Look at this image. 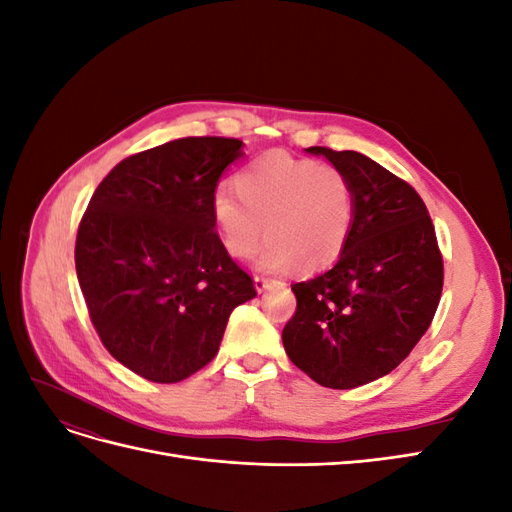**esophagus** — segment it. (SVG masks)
Returning a JSON list of instances; mask_svg holds the SVG:
<instances>
[{"label":"esophagus","instance_id":"1","mask_svg":"<svg viewBox=\"0 0 512 512\" xmlns=\"http://www.w3.org/2000/svg\"><path fill=\"white\" fill-rule=\"evenodd\" d=\"M277 282H273V280H269V277H262V275H256L254 277V288L258 290V292H265V290H269L271 286H275Z\"/></svg>","mask_w":512,"mask_h":512}]
</instances>
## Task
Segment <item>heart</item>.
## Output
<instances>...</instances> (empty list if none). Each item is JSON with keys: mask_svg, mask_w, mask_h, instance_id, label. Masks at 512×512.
I'll return each mask as SVG.
<instances>
[{"mask_svg": "<svg viewBox=\"0 0 512 512\" xmlns=\"http://www.w3.org/2000/svg\"><path fill=\"white\" fill-rule=\"evenodd\" d=\"M235 192L211 200L226 252L250 258L267 235L258 267L316 271L342 254L354 220V190L344 170L269 151L235 175Z\"/></svg>", "mask_w": 512, "mask_h": 512, "instance_id": "b5f03b06", "label": "heart"}]
</instances>
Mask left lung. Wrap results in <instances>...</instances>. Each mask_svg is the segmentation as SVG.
<instances>
[{"label":"left lung","instance_id":"1","mask_svg":"<svg viewBox=\"0 0 512 512\" xmlns=\"http://www.w3.org/2000/svg\"><path fill=\"white\" fill-rule=\"evenodd\" d=\"M344 170L354 220L333 269L292 284L288 359L329 389L374 382L406 359L436 314L444 265L423 198L356 151L309 147Z\"/></svg>","mask_w":512,"mask_h":512}]
</instances>
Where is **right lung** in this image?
<instances>
[{"instance_id":"1","label":"right lung","mask_w":512,"mask_h":512,"mask_svg":"<svg viewBox=\"0 0 512 512\" xmlns=\"http://www.w3.org/2000/svg\"><path fill=\"white\" fill-rule=\"evenodd\" d=\"M243 143L188 136L121 160L91 196L76 275L104 348L151 382H181L220 350L237 305L256 297L215 232L211 200Z\"/></svg>"}]
</instances>
